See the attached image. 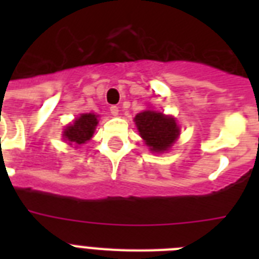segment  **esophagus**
<instances>
[{
  "label": "esophagus",
  "instance_id": "1",
  "mask_svg": "<svg viewBox=\"0 0 259 259\" xmlns=\"http://www.w3.org/2000/svg\"><path fill=\"white\" fill-rule=\"evenodd\" d=\"M110 113L113 114L114 117H117L118 113H119V109H118L117 106H111V107H110Z\"/></svg>",
  "mask_w": 259,
  "mask_h": 259
}]
</instances>
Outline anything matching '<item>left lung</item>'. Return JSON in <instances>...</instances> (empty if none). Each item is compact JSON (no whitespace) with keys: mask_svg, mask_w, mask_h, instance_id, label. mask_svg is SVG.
<instances>
[{"mask_svg":"<svg viewBox=\"0 0 259 259\" xmlns=\"http://www.w3.org/2000/svg\"><path fill=\"white\" fill-rule=\"evenodd\" d=\"M140 136L149 146L150 152L162 153L169 150L180 136V127L176 119L153 110H145L134 118Z\"/></svg>","mask_w":259,"mask_h":259,"instance_id":"obj_1","label":"left lung"}]
</instances>
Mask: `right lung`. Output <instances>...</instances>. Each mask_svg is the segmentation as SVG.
<instances>
[{
    "label": "right lung",
    "instance_id": "obj_1",
    "mask_svg": "<svg viewBox=\"0 0 259 259\" xmlns=\"http://www.w3.org/2000/svg\"><path fill=\"white\" fill-rule=\"evenodd\" d=\"M97 125L98 115L93 113L80 114V117L76 118L74 123H71L64 129L63 138L68 141L70 145H82L91 140Z\"/></svg>",
    "mask_w": 259,
    "mask_h": 259
}]
</instances>
